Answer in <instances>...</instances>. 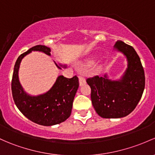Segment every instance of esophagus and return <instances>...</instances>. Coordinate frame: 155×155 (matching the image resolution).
Returning <instances> with one entry per match:
<instances>
[{
	"label": "esophagus",
	"mask_w": 155,
	"mask_h": 155,
	"mask_svg": "<svg viewBox=\"0 0 155 155\" xmlns=\"http://www.w3.org/2000/svg\"><path fill=\"white\" fill-rule=\"evenodd\" d=\"M79 84H80V86H83L86 83V79H84L83 76H79Z\"/></svg>",
	"instance_id": "1"
}]
</instances>
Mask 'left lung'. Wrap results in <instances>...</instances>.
Here are the masks:
<instances>
[{
    "label": "left lung",
    "mask_w": 155,
    "mask_h": 155,
    "mask_svg": "<svg viewBox=\"0 0 155 155\" xmlns=\"http://www.w3.org/2000/svg\"><path fill=\"white\" fill-rule=\"evenodd\" d=\"M114 51L123 53L127 68L120 79L103 77L87 79L91 88V101L96 112L102 118H122L134 110L145 88V73L140 58L132 47L117 41Z\"/></svg>",
    "instance_id": "8db88e82"
}]
</instances>
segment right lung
Masks as SVG:
<instances>
[{
  "label": "right lung",
  "mask_w": 155,
  "mask_h": 155,
  "mask_svg": "<svg viewBox=\"0 0 155 155\" xmlns=\"http://www.w3.org/2000/svg\"><path fill=\"white\" fill-rule=\"evenodd\" d=\"M32 51L41 52L51 56L50 48L37 45L29 49L18 58L14 67L12 80V93L18 108L27 119L36 124L52 126L65 121L71 116L73 102L79 88V79L76 76L71 79L58 76L51 88L39 95H30L24 91L20 81L18 72L22 59ZM57 68H66V64L56 63Z\"/></svg>",
  "instance_id": "obj_1"
}]
</instances>
